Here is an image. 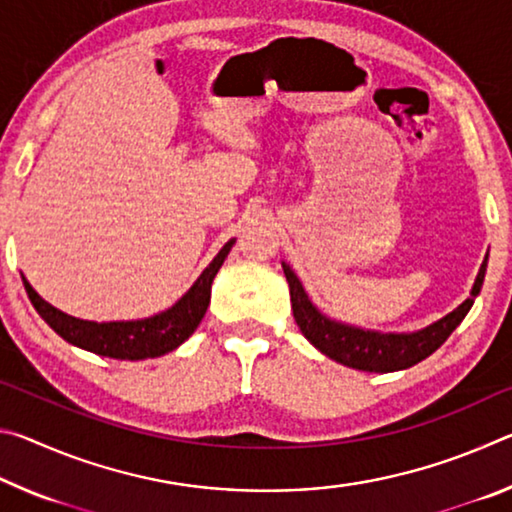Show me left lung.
<instances>
[{"label":"left lung","mask_w":512,"mask_h":512,"mask_svg":"<svg viewBox=\"0 0 512 512\" xmlns=\"http://www.w3.org/2000/svg\"><path fill=\"white\" fill-rule=\"evenodd\" d=\"M282 268L291 291L293 318H296L305 339L316 350L354 370L395 372L411 368L422 359H427L463 323L467 311L472 309L476 296L481 293L485 268H488V255H485L479 275H476L470 298L463 300L454 311H449L447 316L436 320V323L418 329V332H377V329L357 327L329 318L311 302L300 277L293 273V268L287 262H282Z\"/></svg>","instance_id":"1"}]
</instances>
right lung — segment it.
<instances>
[{"mask_svg": "<svg viewBox=\"0 0 512 512\" xmlns=\"http://www.w3.org/2000/svg\"><path fill=\"white\" fill-rule=\"evenodd\" d=\"M232 246H235V239H230L228 244L216 253L210 266L198 275V280L189 287V291L176 302V305L160 311V314L140 320H110V323H97V320L74 318L65 314V311L56 309L54 305H49L45 298H40L38 291L31 287L24 275L22 282L24 289L29 293L31 305L36 307L38 314L45 318V323L54 329L58 336H63L67 343L110 359H155L167 352H173L178 345H183L189 336L196 332V327L201 325L207 305H210L214 275L219 273V268L223 266Z\"/></svg>", "mask_w": 512, "mask_h": 512, "instance_id": "right-lung-1", "label": "right lung"}]
</instances>
